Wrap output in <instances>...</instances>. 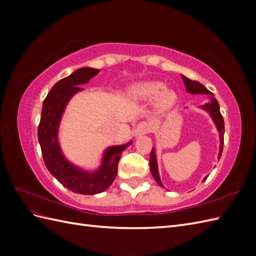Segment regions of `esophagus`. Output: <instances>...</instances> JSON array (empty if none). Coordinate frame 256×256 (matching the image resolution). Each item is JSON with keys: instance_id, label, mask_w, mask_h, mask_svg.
<instances>
[{"instance_id": "obj_1", "label": "esophagus", "mask_w": 256, "mask_h": 256, "mask_svg": "<svg viewBox=\"0 0 256 256\" xmlns=\"http://www.w3.org/2000/svg\"><path fill=\"white\" fill-rule=\"evenodd\" d=\"M147 131H148V126H147L146 122H140L138 125L134 128V134L136 138H138L141 136L143 134H145Z\"/></svg>"}]
</instances>
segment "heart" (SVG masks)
<instances>
[{
  "mask_svg": "<svg viewBox=\"0 0 256 256\" xmlns=\"http://www.w3.org/2000/svg\"><path fill=\"white\" fill-rule=\"evenodd\" d=\"M129 96L138 102H150L154 99V109L158 114H164L172 110L178 102L176 92L164 88L159 81H142L129 88Z\"/></svg>",
  "mask_w": 256,
  "mask_h": 256,
  "instance_id": "obj_1",
  "label": "heart"
}]
</instances>
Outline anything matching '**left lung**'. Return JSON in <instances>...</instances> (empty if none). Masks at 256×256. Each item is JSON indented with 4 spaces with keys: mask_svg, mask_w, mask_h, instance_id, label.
<instances>
[{
    "mask_svg": "<svg viewBox=\"0 0 256 256\" xmlns=\"http://www.w3.org/2000/svg\"><path fill=\"white\" fill-rule=\"evenodd\" d=\"M182 79L184 81V84L186 86V90L187 92L191 95H198V94H204V95H208V100L207 102H205L204 104L198 106V109L203 110L205 112L208 113L209 118H212V122L214 124V126L216 128V131L219 134V141H220V145H219V154H218V160H220V157L222 154V150H223V136H224V120L222 115L220 113V106H219V102H216V99L214 97V95L209 92L204 85L200 84L198 81H192L190 79H188L187 76L180 74ZM150 173L152 175V177L154 178V180L157 182V184L160 186V187L164 188V184L161 182L160 180V175H159V168H158V162H157V157H156V150L154 147H152V152H150ZM208 177L205 176L203 178V182Z\"/></svg>",
    "mask_w": 256,
    "mask_h": 256,
    "instance_id": "8db88e82",
    "label": "left lung"
}]
</instances>
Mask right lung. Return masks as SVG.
<instances>
[{
	"label": "right lung",
	"mask_w": 256,
	"mask_h": 256,
	"mask_svg": "<svg viewBox=\"0 0 256 256\" xmlns=\"http://www.w3.org/2000/svg\"><path fill=\"white\" fill-rule=\"evenodd\" d=\"M99 72L96 68L83 67L54 84L44 100L38 126V141L48 171L68 190L88 196L98 194L110 187L118 174L122 152L132 143L130 140L125 144L106 147L99 166L94 170L72 164L62 150L58 130L66 106L76 94L84 90L81 85L88 83Z\"/></svg>",
	"instance_id": "obj_1"
}]
</instances>
